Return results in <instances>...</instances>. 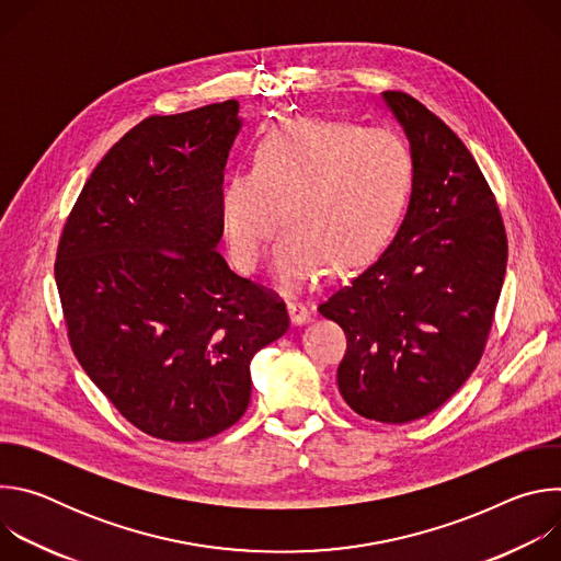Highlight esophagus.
<instances>
[{"label":"esophagus","instance_id":"obj_1","mask_svg":"<svg viewBox=\"0 0 561 561\" xmlns=\"http://www.w3.org/2000/svg\"><path fill=\"white\" fill-rule=\"evenodd\" d=\"M286 306H288V314H290V322H293V324L299 327V324H306L308 319H310V310L306 308L304 301H299V299H288Z\"/></svg>","mask_w":561,"mask_h":561}]
</instances>
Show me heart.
Masks as SVG:
<instances>
[{
    "label": "heart",
    "mask_w": 561,
    "mask_h": 561,
    "mask_svg": "<svg viewBox=\"0 0 561 561\" xmlns=\"http://www.w3.org/2000/svg\"><path fill=\"white\" fill-rule=\"evenodd\" d=\"M409 150L383 126L293 117L255 144L253 169L234 171L219 193V228L232 264L255 273L271 239L286 288L322 277L331 262L357 266L390 237L409 186Z\"/></svg>",
    "instance_id": "obj_1"
}]
</instances>
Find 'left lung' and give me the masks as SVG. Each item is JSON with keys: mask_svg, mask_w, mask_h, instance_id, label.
Here are the masks:
<instances>
[{"mask_svg": "<svg viewBox=\"0 0 561 561\" xmlns=\"http://www.w3.org/2000/svg\"><path fill=\"white\" fill-rule=\"evenodd\" d=\"M383 100L411 141V202L388 249L319 312L346 333L344 402L366 420L407 424L446 404L482 359L508 239L463 141L409 93Z\"/></svg>", "mask_w": 561, "mask_h": 561, "instance_id": "left-lung-1", "label": "left lung"}]
</instances>
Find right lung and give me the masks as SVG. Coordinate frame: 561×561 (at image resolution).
Returning a JSON list of instances; mask_svg holds the SVG:
<instances>
[{"mask_svg": "<svg viewBox=\"0 0 561 561\" xmlns=\"http://www.w3.org/2000/svg\"><path fill=\"white\" fill-rule=\"evenodd\" d=\"M239 104L150 115L102 159L59 237L70 348L119 415L202 442L244 415L251 359L288 331L282 297L215 251Z\"/></svg>", "mask_w": 561, "mask_h": 561, "instance_id": "add662e5", "label": "right lung"}]
</instances>
